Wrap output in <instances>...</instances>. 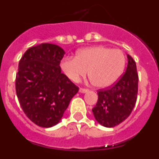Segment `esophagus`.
<instances>
[{
	"instance_id": "esophagus-1",
	"label": "esophagus",
	"mask_w": 159,
	"mask_h": 159,
	"mask_svg": "<svg viewBox=\"0 0 159 159\" xmlns=\"http://www.w3.org/2000/svg\"><path fill=\"white\" fill-rule=\"evenodd\" d=\"M88 92V89H85V88H80V93H87Z\"/></svg>"
}]
</instances>
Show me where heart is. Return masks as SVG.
Listing matches in <instances>:
<instances>
[{
    "instance_id": "heart-1",
    "label": "heart",
    "mask_w": 159,
    "mask_h": 159,
    "mask_svg": "<svg viewBox=\"0 0 159 159\" xmlns=\"http://www.w3.org/2000/svg\"><path fill=\"white\" fill-rule=\"evenodd\" d=\"M126 59L119 49L105 46L84 48L76 52L75 57L62 60L60 67L64 75L73 82H79L88 75L94 86L106 88L116 84L123 74Z\"/></svg>"
}]
</instances>
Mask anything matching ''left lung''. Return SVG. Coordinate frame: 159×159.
<instances>
[{
  "label": "left lung",
  "instance_id": "left-lung-1",
  "mask_svg": "<svg viewBox=\"0 0 159 159\" xmlns=\"http://www.w3.org/2000/svg\"><path fill=\"white\" fill-rule=\"evenodd\" d=\"M126 71L116 85L98 92V102L92 109L95 120L105 127H114L127 119L134 109L138 95L137 68L134 60L127 55Z\"/></svg>",
  "mask_w": 159,
  "mask_h": 159
}]
</instances>
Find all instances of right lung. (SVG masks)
<instances>
[{
	"label": "right lung",
	"mask_w": 159,
	"mask_h": 159,
	"mask_svg": "<svg viewBox=\"0 0 159 159\" xmlns=\"http://www.w3.org/2000/svg\"><path fill=\"white\" fill-rule=\"evenodd\" d=\"M64 49L40 43L25 52L18 66L16 92L22 110L39 127L60 123L79 88L61 72Z\"/></svg>",
	"instance_id": "add662e5"
}]
</instances>
